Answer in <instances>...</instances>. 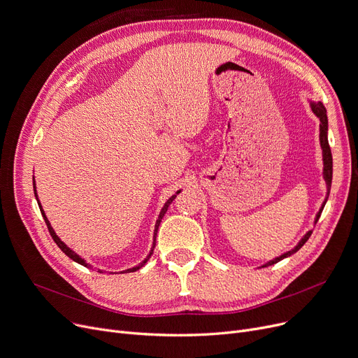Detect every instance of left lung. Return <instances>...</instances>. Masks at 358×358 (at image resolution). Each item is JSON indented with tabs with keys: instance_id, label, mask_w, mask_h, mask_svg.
<instances>
[{
	"instance_id": "8db88e82",
	"label": "left lung",
	"mask_w": 358,
	"mask_h": 358,
	"mask_svg": "<svg viewBox=\"0 0 358 358\" xmlns=\"http://www.w3.org/2000/svg\"><path fill=\"white\" fill-rule=\"evenodd\" d=\"M310 107H312V111L317 116V119L321 120V124H319V141H321V148H322V157H324V178H325L327 190H328V192H327L325 201H324V204H322V208H321V210H319L317 215H316V219H315V223H316V222L319 220V216H321V213H322V210H324V206H325V203H327V200H328L329 190H331V182H332V154H331V148H329V143H328V116H327V108H325V106H324L321 101H319V103L310 101ZM310 235H312V231H309L302 239H300L299 243H297V245H296L293 250H290V251L285 252L283 255H280V257H277V258L268 261L267 264H264L262 267L273 266V264H275V262L281 261L283 258L290 257L292 254L297 252L300 248H302V247L305 245V242L309 239Z\"/></svg>"
}]
</instances>
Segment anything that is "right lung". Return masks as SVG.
<instances>
[{
    "label": "right lung",
    "instance_id": "right-lung-1",
    "mask_svg": "<svg viewBox=\"0 0 358 358\" xmlns=\"http://www.w3.org/2000/svg\"><path fill=\"white\" fill-rule=\"evenodd\" d=\"M33 190H34V196H36V200H37V204H39V209H41V212H42V216H43V219H45V222H46V227H48V231H49V234H50V236H52V239L55 241V243L56 245H58L59 248H61V251L65 254V255H68L72 261H75V262H78V264H81V266H84V267H91L90 264H87L85 262V259L84 258H81L77 252H73L71 248H68L65 243L61 241V238L55 234V231H53V228L50 227V222L48 220V217H46V215H45V212H43V209H42V204H41V201H39V199H37V193H36V184L33 182ZM180 192H177L174 196H171L169 197L168 200H166V203L164 204V208H162V210H161V213H159V216H158V220H157V223H155V231H154V245H152V248H150V251H149V254H148V257L141 262V264H138L136 267H131V268H127V270H124V271H120V273H134V271H136V270H139V268H142L146 262H148V259L150 258V255L154 254V248H155V242H157V232H158V227H159V223H161V220H162V217H164V215H165V212L168 210V206L173 203V200L177 197V194H178ZM100 273H103L101 270H100ZM106 273V271H104Z\"/></svg>",
    "mask_w": 358,
    "mask_h": 358
}]
</instances>
